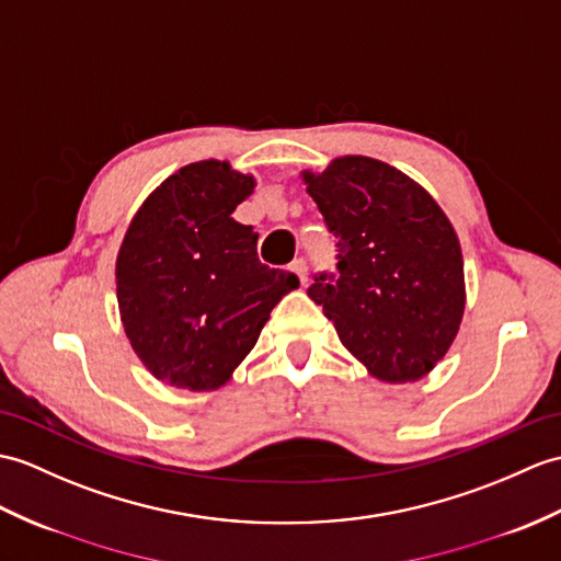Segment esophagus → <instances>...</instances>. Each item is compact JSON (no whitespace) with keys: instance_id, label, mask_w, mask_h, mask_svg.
I'll use <instances>...</instances> for the list:
<instances>
[{"instance_id":"1","label":"esophagus","mask_w":561,"mask_h":561,"mask_svg":"<svg viewBox=\"0 0 561 561\" xmlns=\"http://www.w3.org/2000/svg\"><path fill=\"white\" fill-rule=\"evenodd\" d=\"M291 272L298 277V282H301V286H306V282H308V265H306V260H301V257L294 260V263H291Z\"/></svg>"}]
</instances>
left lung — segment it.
I'll use <instances>...</instances> for the list:
<instances>
[{
    "label": "left lung",
    "instance_id": "left-lung-1",
    "mask_svg": "<svg viewBox=\"0 0 561 561\" xmlns=\"http://www.w3.org/2000/svg\"><path fill=\"white\" fill-rule=\"evenodd\" d=\"M301 179L340 251L336 275L316 277L308 296L377 380H421L457 340L466 308L451 221L421 184L366 154Z\"/></svg>",
    "mask_w": 561,
    "mask_h": 561
}]
</instances>
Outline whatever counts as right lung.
I'll return each instance as SVG.
<instances>
[{"label":"right lung","instance_id":"add662e5","mask_svg":"<svg viewBox=\"0 0 561 561\" xmlns=\"http://www.w3.org/2000/svg\"><path fill=\"white\" fill-rule=\"evenodd\" d=\"M255 188L225 160L181 167L154 188L116 253V301L131 348L158 380L213 392L231 380L298 277L257 260L231 213Z\"/></svg>","mask_w":561,"mask_h":561}]
</instances>
